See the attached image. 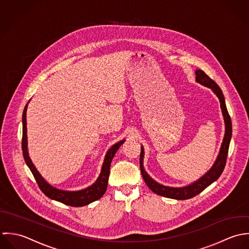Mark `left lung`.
<instances>
[{
    "mask_svg": "<svg viewBox=\"0 0 249 249\" xmlns=\"http://www.w3.org/2000/svg\"><path fill=\"white\" fill-rule=\"evenodd\" d=\"M196 82L210 88L218 97L219 102H220V107L222 110V114L224 117V122H225V135L224 139L222 142V145L219 151V155L213 163V167L203 176L199 179L198 181L193 183L192 185H189L188 187L184 188H169L165 187L162 185L158 184L155 182L149 175L145 172L143 169V148L142 147L141 151V156H140V166H141V171L142 175L143 177V180L145 181L146 185L148 186L150 190L161 196L167 197V198L178 199V200H185V199H190L196 196L199 195L202 191H204L208 186H210L212 183L216 181L218 177L221 175L225 164H226V160H227V155H228V149H229V144L232 137V121L231 117L228 113L226 105H225V100L223 93L220 89V88L216 85L214 81H213L205 72L202 70H196Z\"/></svg>",
    "mask_w": 249,
    "mask_h": 249,
    "instance_id": "8db88e82",
    "label": "left lung"
}]
</instances>
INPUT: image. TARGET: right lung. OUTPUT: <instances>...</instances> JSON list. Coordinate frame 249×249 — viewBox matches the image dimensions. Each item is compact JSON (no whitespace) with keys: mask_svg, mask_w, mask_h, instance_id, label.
Instances as JSON below:
<instances>
[{"mask_svg":"<svg viewBox=\"0 0 249 249\" xmlns=\"http://www.w3.org/2000/svg\"><path fill=\"white\" fill-rule=\"evenodd\" d=\"M27 107L28 104L26 105L23 115H22V121H23V137H22V150H23V156L24 160L31 169L39 189L41 192L48 196L49 198L56 200L58 202H61L65 205L72 206V207H82L89 205V203L96 201L101 198L104 194L106 193L107 187V180H108V175H109V167H110V162L116 153V151L119 149V147L123 144L124 141H121L114 144L110 149L107 151L103 166H102V171L100 174L99 178L97 181L88 189L79 191V192H65V191H60L56 190L53 187H51L48 183L40 176L38 171L36 169L35 165L33 164L29 154H28V149H27V122H26V112H27Z\"/></svg>","mask_w":249,"mask_h":249,"instance_id":"obj_1","label":"right lung"}]
</instances>
